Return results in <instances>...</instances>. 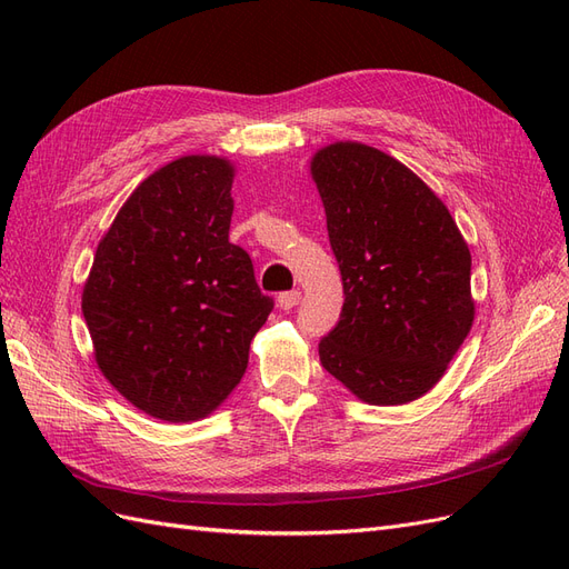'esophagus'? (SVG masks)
<instances>
[{
    "label": "esophagus",
    "instance_id": "obj_1",
    "mask_svg": "<svg viewBox=\"0 0 569 569\" xmlns=\"http://www.w3.org/2000/svg\"><path fill=\"white\" fill-rule=\"evenodd\" d=\"M301 299V291L299 289H291V291H282V295L278 297V306L282 308V311H291Z\"/></svg>",
    "mask_w": 569,
    "mask_h": 569
}]
</instances>
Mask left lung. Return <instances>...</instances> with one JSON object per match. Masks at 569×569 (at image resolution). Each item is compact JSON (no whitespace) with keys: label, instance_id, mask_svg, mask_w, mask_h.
Masks as SVG:
<instances>
[{"label":"left lung","instance_id":"8db88e82","mask_svg":"<svg viewBox=\"0 0 569 569\" xmlns=\"http://www.w3.org/2000/svg\"><path fill=\"white\" fill-rule=\"evenodd\" d=\"M311 173L343 284L320 363L366 403L416 401L472 327L470 249L443 201L380 149L330 144Z\"/></svg>","mask_w":569,"mask_h":569}]
</instances>
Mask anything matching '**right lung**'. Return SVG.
Returning a JSON list of instances; mask_svg holds the SVG:
<instances>
[{"label": "right lung", "instance_id": "obj_1", "mask_svg": "<svg viewBox=\"0 0 569 569\" xmlns=\"http://www.w3.org/2000/svg\"><path fill=\"white\" fill-rule=\"evenodd\" d=\"M232 176L218 157L159 168L118 211L84 282L97 366L151 418L199 420L228 399L274 306L230 242Z\"/></svg>", "mask_w": 569, "mask_h": 569}]
</instances>
